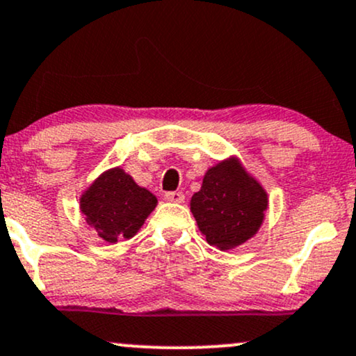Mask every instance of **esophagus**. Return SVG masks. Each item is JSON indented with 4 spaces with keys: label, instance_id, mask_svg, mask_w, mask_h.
Returning a JSON list of instances; mask_svg holds the SVG:
<instances>
[{
    "label": "esophagus",
    "instance_id": "esophagus-1",
    "mask_svg": "<svg viewBox=\"0 0 356 356\" xmlns=\"http://www.w3.org/2000/svg\"><path fill=\"white\" fill-rule=\"evenodd\" d=\"M164 199L167 200V202H177V204H181V202H184V199H186V197H184L182 192L174 191V192H165Z\"/></svg>",
    "mask_w": 356,
    "mask_h": 356
}]
</instances>
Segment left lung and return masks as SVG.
Returning a JSON list of instances; mask_svg holds the SVG:
<instances>
[{
    "mask_svg": "<svg viewBox=\"0 0 356 356\" xmlns=\"http://www.w3.org/2000/svg\"><path fill=\"white\" fill-rule=\"evenodd\" d=\"M267 205V192L237 159L211 167L200 191L191 199L199 230L220 250L242 245L254 237L262 225Z\"/></svg>",
    "mask_w": 356,
    "mask_h": 356,
    "instance_id": "8db88e82",
    "label": "left lung"
}]
</instances>
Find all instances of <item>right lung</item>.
<instances>
[{"label":"right lung","instance_id":"right-lung-1","mask_svg":"<svg viewBox=\"0 0 356 356\" xmlns=\"http://www.w3.org/2000/svg\"><path fill=\"white\" fill-rule=\"evenodd\" d=\"M156 204V195L137 186L121 167L99 175L81 195L86 222L109 243L134 237Z\"/></svg>","mask_w":356,"mask_h":356}]
</instances>
